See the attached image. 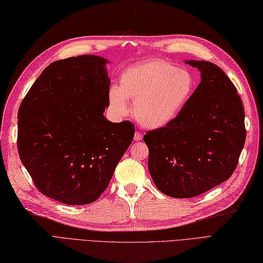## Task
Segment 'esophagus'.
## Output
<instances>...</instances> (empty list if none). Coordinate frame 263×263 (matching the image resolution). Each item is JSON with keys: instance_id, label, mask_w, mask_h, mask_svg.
<instances>
[{"instance_id": "34e87169", "label": "esophagus", "mask_w": 263, "mask_h": 263, "mask_svg": "<svg viewBox=\"0 0 263 263\" xmlns=\"http://www.w3.org/2000/svg\"><path fill=\"white\" fill-rule=\"evenodd\" d=\"M142 139H143V135H142V134L136 132V133H135V136H134V140H135V142H139V140H142Z\"/></svg>"}]
</instances>
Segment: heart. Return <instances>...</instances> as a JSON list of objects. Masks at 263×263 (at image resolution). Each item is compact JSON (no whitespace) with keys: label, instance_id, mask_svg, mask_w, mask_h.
<instances>
[{"label":"heart","instance_id":"heart-1","mask_svg":"<svg viewBox=\"0 0 263 263\" xmlns=\"http://www.w3.org/2000/svg\"><path fill=\"white\" fill-rule=\"evenodd\" d=\"M194 78L187 70L163 60L151 59L127 68L119 86L108 91L110 111L117 117L134 114L139 124L151 129L168 125L187 104Z\"/></svg>","mask_w":263,"mask_h":263}]
</instances>
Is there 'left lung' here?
<instances>
[{
    "mask_svg": "<svg viewBox=\"0 0 263 263\" xmlns=\"http://www.w3.org/2000/svg\"><path fill=\"white\" fill-rule=\"evenodd\" d=\"M201 82L177 117L148 132V170L156 187L189 198L213 189L234 172L246 142L245 110L236 88L209 61L185 60Z\"/></svg>",
    "mask_w": 263,
    "mask_h": 263,
    "instance_id": "1",
    "label": "left lung"
}]
</instances>
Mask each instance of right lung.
I'll list each match as a JSON object with an SVG mask.
<instances>
[{
    "label": "right lung",
    "mask_w": 263,
    "mask_h": 263,
    "mask_svg": "<svg viewBox=\"0 0 263 263\" xmlns=\"http://www.w3.org/2000/svg\"><path fill=\"white\" fill-rule=\"evenodd\" d=\"M108 62L92 54L52 62L18 108L22 164L42 194L68 205L97 200L135 134L130 121L104 116Z\"/></svg>",
    "instance_id": "right-lung-1"
}]
</instances>
